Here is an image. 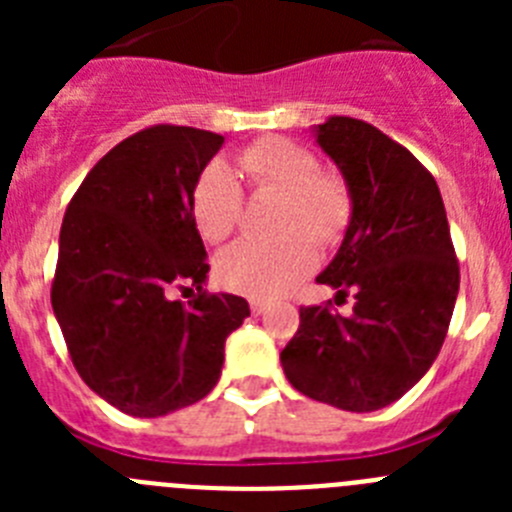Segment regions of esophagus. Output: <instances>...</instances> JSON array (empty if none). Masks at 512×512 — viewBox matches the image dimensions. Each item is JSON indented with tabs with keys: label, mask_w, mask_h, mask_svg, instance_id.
Listing matches in <instances>:
<instances>
[{
	"label": "esophagus",
	"mask_w": 512,
	"mask_h": 512,
	"mask_svg": "<svg viewBox=\"0 0 512 512\" xmlns=\"http://www.w3.org/2000/svg\"><path fill=\"white\" fill-rule=\"evenodd\" d=\"M251 312H253V315H264L266 302L264 300H251Z\"/></svg>",
	"instance_id": "34e87169"
}]
</instances>
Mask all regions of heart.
I'll return each instance as SVG.
<instances>
[{
    "label": "heart",
    "mask_w": 512,
    "mask_h": 512,
    "mask_svg": "<svg viewBox=\"0 0 512 512\" xmlns=\"http://www.w3.org/2000/svg\"><path fill=\"white\" fill-rule=\"evenodd\" d=\"M235 169L253 189L284 194L279 241H238L217 256L215 274L223 287L246 297H277L295 287L318 259L320 241H336L351 217V194L336 174L318 171V158L287 138H264L235 156ZM243 212V189L233 171L215 161L192 192V215L202 238L225 241ZM300 227L310 229L309 234Z\"/></svg>",
    "instance_id": "obj_1"
}]
</instances>
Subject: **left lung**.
<instances>
[{
  "label": "left lung",
  "instance_id": "obj_1",
  "mask_svg": "<svg viewBox=\"0 0 512 512\" xmlns=\"http://www.w3.org/2000/svg\"><path fill=\"white\" fill-rule=\"evenodd\" d=\"M312 135L351 194L346 235L318 282L336 289V302L351 292L354 312L300 307V328L279 359L302 395L372 413L436 361L459 264L436 179L408 148L354 117H330Z\"/></svg>",
  "mask_w": 512,
  "mask_h": 512
}]
</instances>
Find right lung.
<instances>
[{"instance_id": "add662e5", "label": "right lung", "mask_w": 512, "mask_h": 512, "mask_svg": "<svg viewBox=\"0 0 512 512\" xmlns=\"http://www.w3.org/2000/svg\"><path fill=\"white\" fill-rule=\"evenodd\" d=\"M225 138L156 125L117 143L63 215L51 302L71 361L102 400L133 418L200 402L220 379L225 338L251 315L207 295L194 184ZM176 288H197L184 308Z\"/></svg>"}]
</instances>
